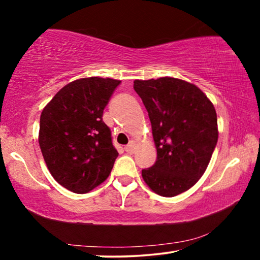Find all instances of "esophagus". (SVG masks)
I'll return each mask as SVG.
<instances>
[{
	"label": "esophagus",
	"mask_w": 260,
	"mask_h": 260,
	"mask_svg": "<svg viewBox=\"0 0 260 260\" xmlns=\"http://www.w3.org/2000/svg\"><path fill=\"white\" fill-rule=\"evenodd\" d=\"M135 148H136V144H135V142L134 141H130L129 144L125 145V148H124V150H125L127 153H134L135 152Z\"/></svg>",
	"instance_id": "esophagus-1"
}]
</instances>
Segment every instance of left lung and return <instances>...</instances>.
<instances>
[{
	"label": "left lung",
	"mask_w": 260,
	"mask_h": 260,
	"mask_svg": "<svg viewBox=\"0 0 260 260\" xmlns=\"http://www.w3.org/2000/svg\"><path fill=\"white\" fill-rule=\"evenodd\" d=\"M149 114L157 149L156 163L143 169L150 189L175 197L204 174L218 141L217 114L204 92L174 77L134 82Z\"/></svg>",
	"instance_id": "1"
}]
</instances>
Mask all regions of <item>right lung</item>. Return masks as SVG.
Wrapping results in <instances>:
<instances>
[{
    "label": "right lung",
    "instance_id": "right-lung-1",
    "mask_svg": "<svg viewBox=\"0 0 260 260\" xmlns=\"http://www.w3.org/2000/svg\"><path fill=\"white\" fill-rule=\"evenodd\" d=\"M121 81L88 77L59 90L43 109L39 143L57 183L75 193L102 184L112 170L117 150L103 110Z\"/></svg>",
    "mask_w": 260,
    "mask_h": 260
}]
</instances>
